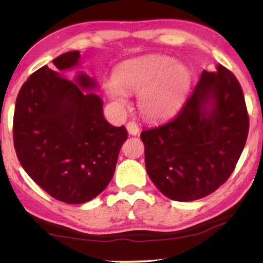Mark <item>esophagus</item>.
<instances>
[{
    "label": "esophagus",
    "mask_w": 263,
    "mask_h": 263,
    "mask_svg": "<svg viewBox=\"0 0 263 263\" xmlns=\"http://www.w3.org/2000/svg\"><path fill=\"white\" fill-rule=\"evenodd\" d=\"M126 128H127L128 134L132 136H136L140 132V127H138V125L135 121H129L127 125H126Z\"/></svg>",
    "instance_id": "1"
}]
</instances>
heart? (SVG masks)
Listing matches in <instances>:
<instances>
[{
  "instance_id": "heart-1",
  "label": "heart",
  "mask_w": 263,
  "mask_h": 263,
  "mask_svg": "<svg viewBox=\"0 0 263 263\" xmlns=\"http://www.w3.org/2000/svg\"><path fill=\"white\" fill-rule=\"evenodd\" d=\"M192 75L188 66L168 55H144L129 59L116 68L114 83L106 85L107 95L125 105L126 92H138V107L148 119L171 116L183 104Z\"/></svg>"
}]
</instances>
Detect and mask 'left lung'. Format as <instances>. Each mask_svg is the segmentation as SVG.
<instances>
[{
    "label": "left lung",
    "mask_w": 263,
    "mask_h": 263,
    "mask_svg": "<svg viewBox=\"0 0 263 263\" xmlns=\"http://www.w3.org/2000/svg\"><path fill=\"white\" fill-rule=\"evenodd\" d=\"M249 135L240 83L229 69L204 70L174 119L142 131L147 173L172 200L215 192L234 172Z\"/></svg>",
    "instance_id": "obj_1"
}]
</instances>
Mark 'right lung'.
I'll return each instance as SVG.
<instances>
[{"instance_id": "obj_1", "label": "right lung", "mask_w": 263, "mask_h": 263, "mask_svg": "<svg viewBox=\"0 0 263 263\" xmlns=\"http://www.w3.org/2000/svg\"><path fill=\"white\" fill-rule=\"evenodd\" d=\"M80 53L68 52L42 66L18 92L13 143L28 176L50 197L66 204L91 200L112 179L119 152L127 140L125 126L114 127L102 114V100L86 91L95 80L63 71L78 65Z\"/></svg>"}]
</instances>
